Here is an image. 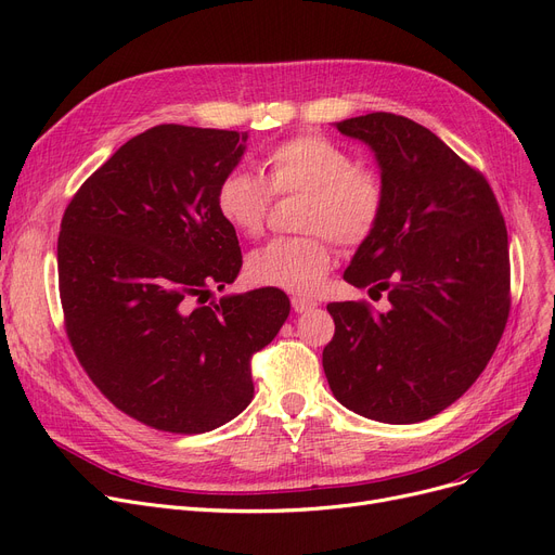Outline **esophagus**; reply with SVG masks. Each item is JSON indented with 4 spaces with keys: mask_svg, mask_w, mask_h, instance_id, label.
<instances>
[{
    "mask_svg": "<svg viewBox=\"0 0 555 555\" xmlns=\"http://www.w3.org/2000/svg\"><path fill=\"white\" fill-rule=\"evenodd\" d=\"M317 306L314 299H308V297H293V308L295 312H308Z\"/></svg>",
    "mask_w": 555,
    "mask_h": 555,
    "instance_id": "34e87169",
    "label": "esophagus"
}]
</instances>
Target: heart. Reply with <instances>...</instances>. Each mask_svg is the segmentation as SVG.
I'll return each mask as SVG.
<instances>
[{"label": "heart", "mask_w": 555, "mask_h": 555, "mask_svg": "<svg viewBox=\"0 0 555 555\" xmlns=\"http://www.w3.org/2000/svg\"><path fill=\"white\" fill-rule=\"evenodd\" d=\"M266 180L245 168L222 175L216 191L220 218L241 236L256 238L268 222L272 199L301 195V236L274 238L247 256V274L258 285L310 295L331 272V238L346 249L364 245L387 207L383 175L356 164L344 145L322 134H295L262 155Z\"/></svg>", "instance_id": "heart-1"}]
</instances>
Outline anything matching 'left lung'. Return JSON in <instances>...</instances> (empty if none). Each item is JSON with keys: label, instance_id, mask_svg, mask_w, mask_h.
<instances>
[{"label": "left lung", "instance_id": "8db88e82", "mask_svg": "<svg viewBox=\"0 0 555 555\" xmlns=\"http://www.w3.org/2000/svg\"><path fill=\"white\" fill-rule=\"evenodd\" d=\"M371 145L387 207L344 281L387 289L389 312L328 304L324 348L333 396L364 418L406 425L468 391L498 348L511 310L508 233L483 175L421 124L373 112L337 124Z\"/></svg>", "mask_w": 555, "mask_h": 555}]
</instances>
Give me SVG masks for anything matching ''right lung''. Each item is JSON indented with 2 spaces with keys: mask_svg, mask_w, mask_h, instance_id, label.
<instances>
[{
  "mask_svg": "<svg viewBox=\"0 0 555 555\" xmlns=\"http://www.w3.org/2000/svg\"><path fill=\"white\" fill-rule=\"evenodd\" d=\"M247 132L162 124L82 182L57 236V287L74 353L124 414L202 434L254 398L251 356L289 314L276 287L209 304L243 254L218 214L222 175Z\"/></svg>",
  "mask_w": 555,
  "mask_h": 555,
  "instance_id": "obj_1",
  "label": "right lung"
}]
</instances>
